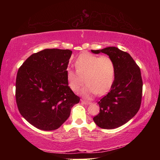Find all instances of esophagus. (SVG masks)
Listing matches in <instances>:
<instances>
[{
  "mask_svg": "<svg viewBox=\"0 0 160 160\" xmlns=\"http://www.w3.org/2000/svg\"><path fill=\"white\" fill-rule=\"evenodd\" d=\"M81 102H82V104H87V105H88V104H90V102H88V101H85V100H81Z\"/></svg>",
  "mask_w": 160,
  "mask_h": 160,
  "instance_id": "esophagus-1",
  "label": "esophagus"
}]
</instances>
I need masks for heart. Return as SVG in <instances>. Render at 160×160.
Returning a JSON list of instances; mask_svg holds the SVG:
<instances>
[{
    "mask_svg": "<svg viewBox=\"0 0 160 160\" xmlns=\"http://www.w3.org/2000/svg\"><path fill=\"white\" fill-rule=\"evenodd\" d=\"M75 66L76 70L68 68L66 71L67 82L72 91H79L85 80L87 85L81 92L85 98L90 99L97 94L102 96L109 92L116 75L114 61L110 56L85 52L78 56Z\"/></svg>",
    "mask_w": 160,
    "mask_h": 160,
    "instance_id": "obj_1",
    "label": "heart"
}]
</instances>
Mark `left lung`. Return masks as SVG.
Segmentation results:
<instances>
[{
    "label": "left lung",
    "instance_id": "left-lung-1",
    "mask_svg": "<svg viewBox=\"0 0 160 160\" xmlns=\"http://www.w3.org/2000/svg\"><path fill=\"white\" fill-rule=\"evenodd\" d=\"M91 51L107 54L116 66L114 82L109 92L98 102L99 113L93 120L102 128H116L131 120L140 109L142 92L140 69L129 53L116 47Z\"/></svg>",
    "mask_w": 160,
    "mask_h": 160
}]
</instances>
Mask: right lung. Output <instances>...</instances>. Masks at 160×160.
I'll return each mask as SVG.
<instances>
[{
    "mask_svg": "<svg viewBox=\"0 0 160 160\" xmlns=\"http://www.w3.org/2000/svg\"><path fill=\"white\" fill-rule=\"evenodd\" d=\"M71 55L68 49L47 48L32 54L18 70L15 85L18 110L38 129L58 128L80 102L66 79Z\"/></svg>",
    "mask_w": 160,
    "mask_h": 160,
    "instance_id": "1",
    "label": "right lung"
}]
</instances>
